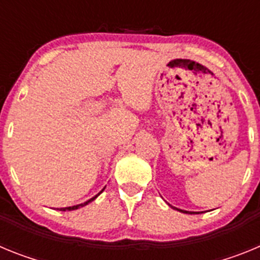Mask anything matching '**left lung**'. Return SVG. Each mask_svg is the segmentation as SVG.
I'll return each mask as SVG.
<instances>
[{"label": "left lung", "mask_w": 260, "mask_h": 260, "mask_svg": "<svg viewBox=\"0 0 260 260\" xmlns=\"http://www.w3.org/2000/svg\"><path fill=\"white\" fill-rule=\"evenodd\" d=\"M178 211H181V212H186V213H194V212H189V211H182V210H178Z\"/></svg>", "instance_id": "left-lung-1"}]
</instances>
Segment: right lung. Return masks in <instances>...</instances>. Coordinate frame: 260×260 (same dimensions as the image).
Listing matches in <instances>:
<instances>
[{
	"label": "right lung",
	"instance_id": "obj_1",
	"mask_svg": "<svg viewBox=\"0 0 260 260\" xmlns=\"http://www.w3.org/2000/svg\"><path fill=\"white\" fill-rule=\"evenodd\" d=\"M104 190V189H103ZM102 190V191H103ZM100 191V192H102ZM100 192H99V194H100ZM98 194V195H99ZM98 195H95V197H93V198H91L89 199V201H87V202H84V203H82V204H78V206H73V207H66V208H61V211H73V210H78V208L79 207H83V206H86V204H88L89 202H92V201H95L96 198H98Z\"/></svg>",
	"mask_w": 260,
	"mask_h": 260
}]
</instances>
